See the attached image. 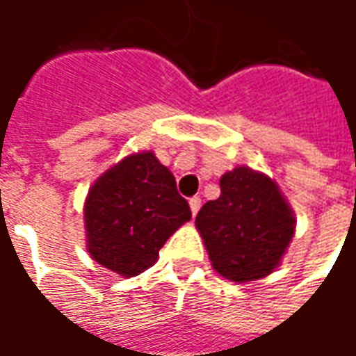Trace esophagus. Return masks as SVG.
<instances>
[{
	"mask_svg": "<svg viewBox=\"0 0 356 356\" xmlns=\"http://www.w3.org/2000/svg\"><path fill=\"white\" fill-rule=\"evenodd\" d=\"M202 207V197H197V195H193L192 200H190V209H192V215L195 217L197 215V211Z\"/></svg>",
	"mask_w": 356,
	"mask_h": 356,
	"instance_id": "esophagus-1",
	"label": "esophagus"
}]
</instances>
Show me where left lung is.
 I'll return each instance as SVG.
<instances>
[{"instance_id":"left-lung-1","label":"left lung","mask_w":356,"mask_h":356,"mask_svg":"<svg viewBox=\"0 0 356 356\" xmlns=\"http://www.w3.org/2000/svg\"><path fill=\"white\" fill-rule=\"evenodd\" d=\"M295 222L277 184L246 166L222 174L219 200L195 217L211 266L236 283L261 279L279 266Z\"/></svg>"}]
</instances>
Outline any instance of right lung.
<instances>
[{
	"instance_id": "add662e5",
	"label": "right lung",
	"mask_w": 356,
	"mask_h": 356,
	"mask_svg": "<svg viewBox=\"0 0 356 356\" xmlns=\"http://www.w3.org/2000/svg\"><path fill=\"white\" fill-rule=\"evenodd\" d=\"M192 219L172 172L153 153L129 154L100 176L85 202L87 250L118 275L143 273Z\"/></svg>"
}]
</instances>
